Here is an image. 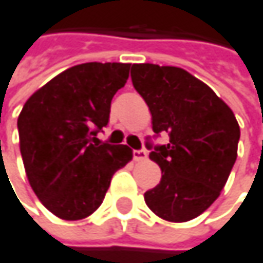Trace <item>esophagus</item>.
<instances>
[{"instance_id":"obj_1","label":"esophagus","mask_w":263,"mask_h":263,"mask_svg":"<svg viewBox=\"0 0 263 263\" xmlns=\"http://www.w3.org/2000/svg\"><path fill=\"white\" fill-rule=\"evenodd\" d=\"M146 158H147L146 150H143V148H141V150H134V159H135V161H138V162H140V161H144Z\"/></svg>"}]
</instances>
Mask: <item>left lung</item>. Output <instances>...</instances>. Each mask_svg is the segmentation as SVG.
<instances>
[{
  "label": "left lung",
  "instance_id": "1",
  "mask_svg": "<svg viewBox=\"0 0 263 263\" xmlns=\"http://www.w3.org/2000/svg\"><path fill=\"white\" fill-rule=\"evenodd\" d=\"M132 85L152 113L153 132L170 143L152 146L162 170L144 193L147 207L168 222H187L219 198L237 161L239 126L232 110L191 72L177 67L134 64Z\"/></svg>",
  "mask_w": 263,
  "mask_h": 263
}]
</instances>
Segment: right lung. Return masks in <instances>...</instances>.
<instances>
[{
    "label": "right lung",
    "instance_id": "1",
    "mask_svg": "<svg viewBox=\"0 0 263 263\" xmlns=\"http://www.w3.org/2000/svg\"><path fill=\"white\" fill-rule=\"evenodd\" d=\"M131 64L87 62L40 87L17 119L28 181L41 204L64 220H80L102 204L113 174L132 159L123 144H98L111 100Z\"/></svg>",
    "mask_w": 263,
    "mask_h": 263
}]
</instances>
